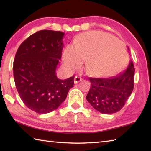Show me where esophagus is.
I'll use <instances>...</instances> for the list:
<instances>
[{
    "instance_id": "1",
    "label": "esophagus",
    "mask_w": 151,
    "mask_h": 151,
    "mask_svg": "<svg viewBox=\"0 0 151 151\" xmlns=\"http://www.w3.org/2000/svg\"><path fill=\"white\" fill-rule=\"evenodd\" d=\"M81 80H82V78L80 77V76H75V81H74V82H75V84H77V83H79V82H80Z\"/></svg>"
}]
</instances>
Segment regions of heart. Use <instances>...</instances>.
<instances>
[{"mask_svg":"<svg viewBox=\"0 0 151 151\" xmlns=\"http://www.w3.org/2000/svg\"><path fill=\"white\" fill-rule=\"evenodd\" d=\"M63 65L68 72L77 69L85 60V69L92 76H109L124 67L127 56L122 44L112 36L104 33H83L76 46L68 45L64 50Z\"/></svg>","mask_w":151,"mask_h":151,"instance_id":"1","label":"heart"}]
</instances>
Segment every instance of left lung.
Instances as JSON below:
<instances>
[{
  "label": "left lung",
  "instance_id": "left-lung-1",
  "mask_svg": "<svg viewBox=\"0 0 151 151\" xmlns=\"http://www.w3.org/2000/svg\"><path fill=\"white\" fill-rule=\"evenodd\" d=\"M128 50L130 51L128 47ZM134 67L131 60L123 72L110 78H89L91 87L86 100L97 111L112 114L119 111L134 88Z\"/></svg>",
  "mask_w": 151,
  "mask_h": 151
}]
</instances>
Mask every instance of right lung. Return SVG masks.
Returning a JSON list of instances; mask_svg holds the SVG:
<instances>
[{
    "label": "right lung",
    "instance_id": "add662e5",
    "mask_svg": "<svg viewBox=\"0 0 151 151\" xmlns=\"http://www.w3.org/2000/svg\"><path fill=\"white\" fill-rule=\"evenodd\" d=\"M64 35L60 31L40 30L28 37L15 55L13 74L17 91L25 105L37 113L57 109L73 86L75 76L60 80L56 75Z\"/></svg>",
    "mask_w": 151,
    "mask_h": 151
}]
</instances>
